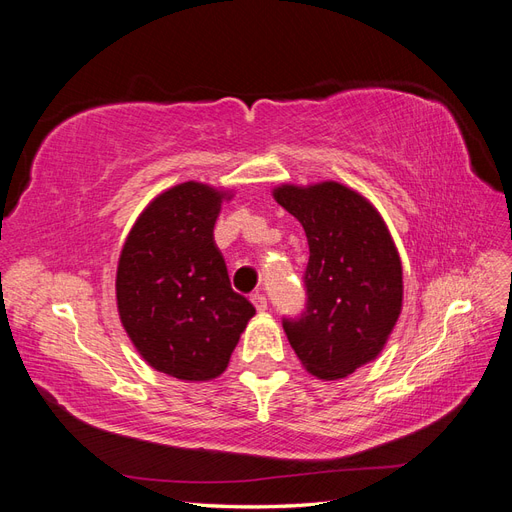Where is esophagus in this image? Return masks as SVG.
I'll list each match as a JSON object with an SVG mask.
<instances>
[{
  "instance_id": "34e87169",
  "label": "esophagus",
  "mask_w": 512,
  "mask_h": 512,
  "mask_svg": "<svg viewBox=\"0 0 512 512\" xmlns=\"http://www.w3.org/2000/svg\"><path fill=\"white\" fill-rule=\"evenodd\" d=\"M250 301L254 303V307L258 309V312H265V309H267V297H265V294L256 292V294H252Z\"/></svg>"
}]
</instances>
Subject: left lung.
<instances>
[{
    "mask_svg": "<svg viewBox=\"0 0 512 512\" xmlns=\"http://www.w3.org/2000/svg\"><path fill=\"white\" fill-rule=\"evenodd\" d=\"M273 198L309 245L307 303L282 322L288 342L312 376L346 378L376 359L401 314L404 273L391 232L365 196L337 181L284 183Z\"/></svg>",
    "mask_w": 512,
    "mask_h": 512,
    "instance_id": "8db88e82",
    "label": "left lung"
}]
</instances>
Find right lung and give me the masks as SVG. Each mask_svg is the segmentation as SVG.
Wrapping results in <instances>:
<instances>
[{
    "instance_id": "right-lung-1",
    "label": "right lung",
    "mask_w": 512,
    "mask_h": 512,
    "mask_svg": "<svg viewBox=\"0 0 512 512\" xmlns=\"http://www.w3.org/2000/svg\"><path fill=\"white\" fill-rule=\"evenodd\" d=\"M232 194L185 181L138 215L117 265V309L138 354L162 374L205 382L228 367L256 314L230 288L213 226Z\"/></svg>"
}]
</instances>
